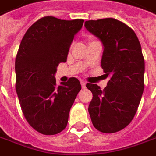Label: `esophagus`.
Listing matches in <instances>:
<instances>
[{
  "label": "esophagus",
  "mask_w": 156,
  "mask_h": 156,
  "mask_svg": "<svg viewBox=\"0 0 156 156\" xmlns=\"http://www.w3.org/2000/svg\"><path fill=\"white\" fill-rule=\"evenodd\" d=\"M80 83H81L82 88H83V89H84V88H85V86H86L85 81H83V80H81V81H80Z\"/></svg>",
  "instance_id": "esophagus-1"
}]
</instances>
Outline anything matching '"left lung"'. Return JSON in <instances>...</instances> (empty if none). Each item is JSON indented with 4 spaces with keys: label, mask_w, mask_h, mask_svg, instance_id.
Wrapping results in <instances>:
<instances>
[{
    "label": "left lung",
    "mask_w": 156,
    "mask_h": 156,
    "mask_svg": "<svg viewBox=\"0 0 156 156\" xmlns=\"http://www.w3.org/2000/svg\"><path fill=\"white\" fill-rule=\"evenodd\" d=\"M87 30L104 46L101 67L109 77L103 90L94 83L89 112L94 127L105 133L126 127L133 119L144 89V59L134 31L115 18L86 21Z\"/></svg>",
    "instance_id": "8db88e82"
}]
</instances>
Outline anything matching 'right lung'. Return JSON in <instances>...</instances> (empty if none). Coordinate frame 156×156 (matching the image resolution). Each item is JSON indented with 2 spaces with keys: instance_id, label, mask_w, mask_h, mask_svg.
<instances>
[{
  "instance_id": "1",
  "label": "right lung",
  "mask_w": 156,
  "mask_h": 156,
  "mask_svg": "<svg viewBox=\"0 0 156 156\" xmlns=\"http://www.w3.org/2000/svg\"><path fill=\"white\" fill-rule=\"evenodd\" d=\"M83 19H39L25 33L17 51L16 91L24 117L31 127L44 135L65 129L72 105L81 84L78 78L56 85L59 63L66 62L74 35Z\"/></svg>"
}]
</instances>
